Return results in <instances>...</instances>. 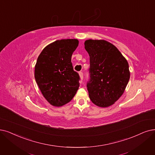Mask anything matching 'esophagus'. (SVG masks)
<instances>
[{"mask_svg": "<svg viewBox=\"0 0 155 155\" xmlns=\"http://www.w3.org/2000/svg\"><path fill=\"white\" fill-rule=\"evenodd\" d=\"M79 75L80 78H81V80H83V73L82 72H79Z\"/></svg>", "mask_w": 155, "mask_h": 155, "instance_id": "obj_1", "label": "esophagus"}]
</instances>
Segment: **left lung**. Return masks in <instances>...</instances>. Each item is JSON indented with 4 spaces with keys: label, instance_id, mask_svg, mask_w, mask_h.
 I'll use <instances>...</instances> for the list:
<instances>
[{
    "label": "left lung",
    "instance_id": "1",
    "mask_svg": "<svg viewBox=\"0 0 155 155\" xmlns=\"http://www.w3.org/2000/svg\"><path fill=\"white\" fill-rule=\"evenodd\" d=\"M84 48L90 56L87 89L96 106L107 107L123 95L130 79L128 63L115 46L105 40L88 39Z\"/></svg>",
    "mask_w": 155,
    "mask_h": 155
}]
</instances>
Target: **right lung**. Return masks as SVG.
<instances>
[{"label":"right lung","mask_w":155,"mask_h":155,"mask_svg":"<svg viewBox=\"0 0 155 155\" xmlns=\"http://www.w3.org/2000/svg\"><path fill=\"white\" fill-rule=\"evenodd\" d=\"M75 39H61L46 46L35 65L37 84L46 101L61 107L69 102L79 86V76L73 69L71 57L78 46Z\"/></svg>","instance_id":"obj_1"}]
</instances>
